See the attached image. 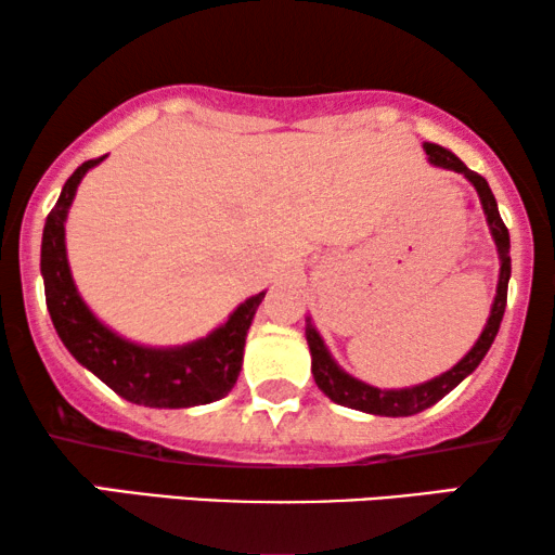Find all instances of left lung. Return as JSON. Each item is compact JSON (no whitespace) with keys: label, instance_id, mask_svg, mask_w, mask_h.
I'll use <instances>...</instances> for the list:
<instances>
[{"label":"left lung","instance_id":"obj_1","mask_svg":"<svg viewBox=\"0 0 555 555\" xmlns=\"http://www.w3.org/2000/svg\"><path fill=\"white\" fill-rule=\"evenodd\" d=\"M424 151H427L429 164L439 166V169L465 173V179L475 186L477 196H480L482 211L485 217H488L490 234L492 240H495L498 257H500L498 295H495V302H492L490 318L488 323H485L480 338H477V344L469 348L465 359L454 363V366L450 371H444V374L431 378V382L409 386V389H376V386L363 384L351 374H346V371L333 361L331 351L323 344L321 333L315 331V325L310 323V318H306V338L310 348V359H313L310 361V371H313L318 389H321L331 401H336V404L359 409V412H366V414L412 416V414L424 412V409L435 406L439 399H444L447 393L462 382V378H467L477 366H480V361L485 359V353L490 351L492 340L498 336L500 321H503V313H505L507 280H511V234H507V227L503 219H500L495 196H492L488 181H485L477 171H469L467 166L452 154V151L437 146V143H424Z\"/></svg>","mask_w":555,"mask_h":555}]
</instances>
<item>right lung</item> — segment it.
Here are the masks:
<instances>
[{
	"label": "right lung",
	"instance_id": "add662e5",
	"mask_svg": "<svg viewBox=\"0 0 555 555\" xmlns=\"http://www.w3.org/2000/svg\"><path fill=\"white\" fill-rule=\"evenodd\" d=\"M103 158H90L73 171L44 222L40 270L52 325L73 359L93 371L105 386H111L131 404L154 409L211 404L227 397L237 384L249 323L264 293L240 302L227 323L211 331L207 338L192 340L186 346H139L98 321L93 310L80 298L70 275L65 253V219L82 177Z\"/></svg>",
	"mask_w": 555,
	"mask_h": 555
}]
</instances>
